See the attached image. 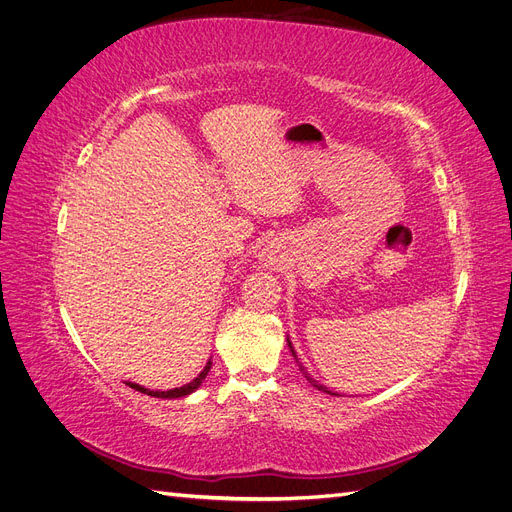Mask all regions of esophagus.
<instances>
[{"label": "esophagus", "instance_id": "esophagus-1", "mask_svg": "<svg viewBox=\"0 0 512 512\" xmlns=\"http://www.w3.org/2000/svg\"><path fill=\"white\" fill-rule=\"evenodd\" d=\"M262 262H265V267H273L277 260H275V256L271 252H265V254H262Z\"/></svg>", "mask_w": 512, "mask_h": 512}]
</instances>
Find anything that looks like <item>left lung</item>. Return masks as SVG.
Masks as SVG:
<instances>
[{
    "instance_id": "left-lung-1",
    "label": "left lung",
    "mask_w": 512,
    "mask_h": 512,
    "mask_svg": "<svg viewBox=\"0 0 512 512\" xmlns=\"http://www.w3.org/2000/svg\"><path fill=\"white\" fill-rule=\"evenodd\" d=\"M286 342H288V348H290L292 356H294V359H297V352H294V348H292V342H290V339H286ZM297 363H299V359H297ZM299 371H301V374L305 376V380H307L309 384H312V386H316V389H318V391H322V393H327V395H339V393H335V391H329V389H327V386H324V384H320L318 380H314V378H312V374H307V369L303 367V363H299Z\"/></svg>"
}]
</instances>
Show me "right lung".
Returning a JSON list of instances; mask_svg holds the SVG:
<instances>
[{
    "label": "right lung",
    "mask_w": 512,
    "mask_h": 512,
    "mask_svg": "<svg viewBox=\"0 0 512 512\" xmlns=\"http://www.w3.org/2000/svg\"><path fill=\"white\" fill-rule=\"evenodd\" d=\"M209 369H211V361L205 365V369L200 371V374L192 380V382H188V384H183V386H179V389H170V391H151V389H145V386H141V384H136V382H126L130 389H134V391H138V393H145V395H151V397H160V399H177V397H185V395H190V393H194L200 384H203V380L207 378V374H209Z\"/></svg>",
    "instance_id": "1"
}]
</instances>
